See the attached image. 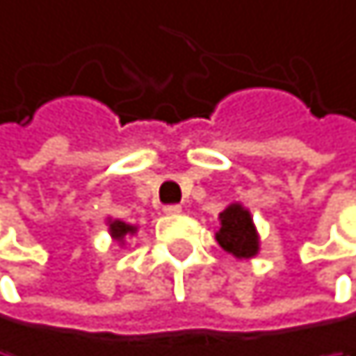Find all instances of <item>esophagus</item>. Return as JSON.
<instances>
[{"label": "esophagus", "instance_id": "1", "mask_svg": "<svg viewBox=\"0 0 356 356\" xmlns=\"http://www.w3.org/2000/svg\"><path fill=\"white\" fill-rule=\"evenodd\" d=\"M164 213H166V216H179V213H181V207H179V204H166V207H164Z\"/></svg>", "mask_w": 356, "mask_h": 356}]
</instances>
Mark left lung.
I'll return each instance as SVG.
<instances>
[{"mask_svg":"<svg viewBox=\"0 0 356 356\" xmlns=\"http://www.w3.org/2000/svg\"><path fill=\"white\" fill-rule=\"evenodd\" d=\"M216 241L228 254L237 258H252L258 254V232L252 222L250 211L239 202H232L220 213V230L216 232Z\"/></svg>","mask_w":356,"mask_h":356,"instance_id":"left-lung-1","label":"left lung"}]
</instances>
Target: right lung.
<instances>
[{"label": "right lung", "mask_w": 356, "mask_h": 356, "mask_svg": "<svg viewBox=\"0 0 356 356\" xmlns=\"http://www.w3.org/2000/svg\"><path fill=\"white\" fill-rule=\"evenodd\" d=\"M108 232H111V237L115 241H124L128 235H134L136 232V226L132 224H126V222H121V220H108Z\"/></svg>", "instance_id": "obj_1"}]
</instances>
